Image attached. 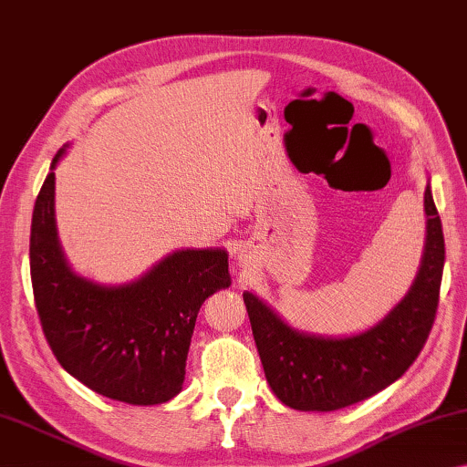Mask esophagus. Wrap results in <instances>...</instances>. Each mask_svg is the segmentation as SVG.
Returning a JSON list of instances; mask_svg holds the SVG:
<instances>
[{"label":"esophagus","mask_w":467,"mask_h":467,"mask_svg":"<svg viewBox=\"0 0 467 467\" xmlns=\"http://www.w3.org/2000/svg\"><path fill=\"white\" fill-rule=\"evenodd\" d=\"M240 258H242V254H240Z\"/></svg>","instance_id":"1"}]
</instances>
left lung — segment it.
Returning a JSON list of instances; mask_svg holds the SVG:
<instances>
[{
    "label": "left lung",
    "mask_w": 467,
    "mask_h": 467,
    "mask_svg": "<svg viewBox=\"0 0 467 467\" xmlns=\"http://www.w3.org/2000/svg\"><path fill=\"white\" fill-rule=\"evenodd\" d=\"M426 246L405 298L382 321L353 336L300 332L253 292L244 303L265 378L284 405L336 411L374 397L405 374L424 348L439 306L444 238L430 185L424 193Z\"/></svg>",
    "instance_id": "8db88e82"
}]
</instances>
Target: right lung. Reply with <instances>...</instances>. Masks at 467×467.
<instances>
[{"mask_svg": "<svg viewBox=\"0 0 467 467\" xmlns=\"http://www.w3.org/2000/svg\"><path fill=\"white\" fill-rule=\"evenodd\" d=\"M58 150L31 223V282L46 340L58 363L93 392L129 405H161L182 392L200 306L232 285L227 250L182 248L140 279L104 285L77 275L56 229Z\"/></svg>", "mask_w": 467, "mask_h": 467, "instance_id": "1", "label": "right lung"}]
</instances>
